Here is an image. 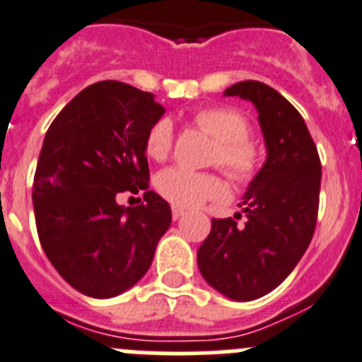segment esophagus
Segmentation results:
<instances>
[{"instance_id": "esophagus-1", "label": "esophagus", "mask_w": 362, "mask_h": 362, "mask_svg": "<svg viewBox=\"0 0 362 362\" xmlns=\"http://www.w3.org/2000/svg\"><path fill=\"white\" fill-rule=\"evenodd\" d=\"M171 214H173V219H175V221H177V219H180L182 216H184V209L171 207Z\"/></svg>"}]
</instances>
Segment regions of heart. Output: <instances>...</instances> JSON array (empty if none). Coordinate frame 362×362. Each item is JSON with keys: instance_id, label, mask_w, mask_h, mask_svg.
Listing matches in <instances>:
<instances>
[{"instance_id": "obj_1", "label": "heart", "mask_w": 362, "mask_h": 362, "mask_svg": "<svg viewBox=\"0 0 362 362\" xmlns=\"http://www.w3.org/2000/svg\"><path fill=\"white\" fill-rule=\"evenodd\" d=\"M198 127L216 139L212 162L219 164L234 180L250 182L261 164V150L250 139V123L239 110L211 107L194 116ZM173 146V124L160 117L148 130L144 150L153 160H164ZM160 197L177 207L192 209L209 200H221L227 187L218 175L198 173L184 168H168L155 178Z\"/></svg>"}]
</instances>
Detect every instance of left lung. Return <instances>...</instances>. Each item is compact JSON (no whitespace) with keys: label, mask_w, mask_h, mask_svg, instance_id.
Listing matches in <instances>:
<instances>
[{"label":"left lung","mask_w":362,"mask_h":362,"mask_svg":"<svg viewBox=\"0 0 362 362\" xmlns=\"http://www.w3.org/2000/svg\"><path fill=\"white\" fill-rule=\"evenodd\" d=\"M225 96L252 101L268 157L239 207L246 216L212 219L198 250L209 286L238 302L261 298L295 269L313 239L320 205L322 162L298 110L262 82L234 83Z\"/></svg>","instance_id":"1"}]
</instances>
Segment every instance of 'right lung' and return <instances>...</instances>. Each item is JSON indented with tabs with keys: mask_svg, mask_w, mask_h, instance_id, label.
<instances>
[{
	"mask_svg": "<svg viewBox=\"0 0 362 362\" xmlns=\"http://www.w3.org/2000/svg\"><path fill=\"white\" fill-rule=\"evenodd\" d=\"M153 94L105 80L78 93L49 124L33 178L40 246L82 295L112 298L139 282L171 225L170 204L148 191L144 143L164 114ZM146 188L124 208V190Z\"/></svg>",
	"mask_w": 362,
	"mask_h": 362,
	"instance_id": "obj_1",
	"label": "right lung"
}]
</instances>
